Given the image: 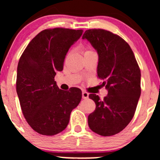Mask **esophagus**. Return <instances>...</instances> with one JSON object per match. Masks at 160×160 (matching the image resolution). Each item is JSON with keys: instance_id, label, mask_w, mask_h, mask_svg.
<instances>
[{"instance_id": "obj_1", "label": "esophagus", "mask_w": 160, "mask_h": 160, "mask_svg": "<svg viewBox=\"0 0 160 160\" xmlns=\"http://www.w3.org/2000/svg\"><path fill=\"white\" fill-rule=\"evenodd\" d=\"M89 97V94L87 92H82V98L83 99H87Z\"/></svg>"}]
</instances>
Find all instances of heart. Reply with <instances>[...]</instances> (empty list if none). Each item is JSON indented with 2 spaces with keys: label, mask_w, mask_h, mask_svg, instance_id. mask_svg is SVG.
Returning <instances> with one entry per match:
<instances>
[{
  "label": "heart",
  "mask_w": 160,
  "mask_h": 160,
  "mask_svg": "<svg viewBox=\"0 0 160 160\" xmlns=\"http://www.w3.org/2000/svg\"><path fill=\"white\" fill-rule=\"evenodd\" d=\"M91 52V51H87L86 52Z\"/></svg>",
  "instance_id": "b5f03b06"
}]
</instances>
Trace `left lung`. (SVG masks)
<instances>
[{"label": "left lung", "instance_id": "1", "mask_svg": "<svg viewBox=\"0 0 160 160\" xmlns=\"http://www.w3.org/2000/svg\"><path fill=\"white\" fill-rule=\"evenodd\" d=\"M83 39L98 52V76L103 80L108 95L101 100L90 94L96 108L88 117L89 128L102 136L117 134L135 114L141 96V70L132 50L124 39L102 29L85 31Z\"/></svg>", "mask_w": 160, "mask_h": 160}]
</instances>
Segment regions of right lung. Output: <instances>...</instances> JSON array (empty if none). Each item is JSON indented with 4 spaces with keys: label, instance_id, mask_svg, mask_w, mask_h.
<instances>
[{
    "label": "right lung",
    "instance_id": "1",
    "mask_svg": "<svg viewBox=\"0 0 160 160\" xmlns=\"http://www.w3.org/2000/svg\"><path fill=\"white\" fill-rule=\"evenodd\" d=\"M83 30L47 29L31 40L22 54L17 73V93L28 124L39 134L54 135L65 130L73 109L82 100V91L59 89L54 81L62 71L70 47Z\"/></svg>",
    "mask_w": 160,
    "mask_h": 160
}]
</instances>
